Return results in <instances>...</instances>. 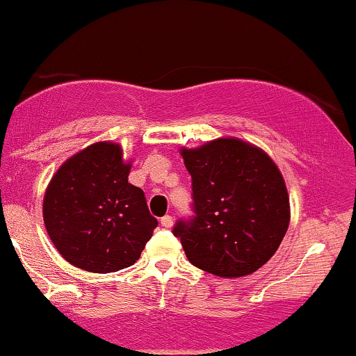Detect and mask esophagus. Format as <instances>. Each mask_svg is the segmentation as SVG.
Masks as SVG:
<instances>
[{"instance_id":"34e87169","label":"esophagus","mask_w":356,"mask_h":356,"mask_svg":"<svg viewBox=\"0 0 356 356\" xmlns=\"http://www.w3.org/2000/svg\"><path fill=\"white\" fill-rule=\"evenodd\" d=\"M160 223H161V227H165V228H171V227H173V216L165 215V216H163V218L160 220Z\"/></svg>"}]
</instances>
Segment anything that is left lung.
I'll return each mask as SVG.
<instances>
[{"instance_id": "1", "label": "left lung", "mask_w": 356, "mask_h": 356, "mask_svg": "<svg viewBox=\"0 0 356 356\" xmlns=\"http://www.w3.org/2000/svg\"><path fill=\"white\" fill-rule=\"evenodd\" d=\"M181 156L191 175L195 216L178 220L173 235L188 260L223 278L261 268L290 223V198L278 166L263 149L236 138L183 148Z\"/></svg>"}]
</instances>
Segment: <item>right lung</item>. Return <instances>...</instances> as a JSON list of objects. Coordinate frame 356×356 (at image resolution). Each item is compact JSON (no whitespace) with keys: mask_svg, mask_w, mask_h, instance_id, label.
I'll return each instance as SVG.
<instances>
[{"mask_svg":"<svg viewBox=\"0 0 356 356\" xmlns=\"http://www.w3.org/2000/svg\"><path fill=\"white\" fill-rule=\"evenodd\" d=\"M129 168L120 145L99 141L54 173L44 193V227L71 265L113 273L140 258L158 220L143 190L128 183Z\"/></svg>","mask_w":356,"mask_h":356,"instance_id":"1","label":"right lung"}]
</instances>
